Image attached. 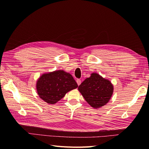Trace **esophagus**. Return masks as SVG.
Returning a JSON list of instances; mask_svg holds the SVG:
<instances>
[{"label":"esophagus","mask_w":149,"mask_h":149,"mask_svg":"<svg viewBox=\"0 0 149 149\" xmlns=\"http://www.w3.org/2000/svg\"><path fill=\"white\" fill-rule=\"evenodd\" d=\"M76 81H77V84L79 85H79L81 84V80H80V79H77Z\"/></svg>","instance_id":"34e87169"}]
</instances>
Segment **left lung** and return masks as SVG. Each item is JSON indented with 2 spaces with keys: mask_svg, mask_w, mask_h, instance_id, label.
I'll list each match as a JSON object with an SVG mask.
<instances>
[{
  "mask_svg": "<svg viewBox=\"0 0 149 149\" xmlns=\"http://www.w3.org/2000/svg\"><path fill=\"white\" fill-rule=\"evenodd\" d=\"M79 91L93 108L105 105L111 98L113 87L111 83L96 73L85 79L79 86Z\"/></svg>",
  "mask_w": 149,
  "mask_h": 149,
  "instance_id": "left-lung-1",
  "label": "left lung"
}]
</instances>
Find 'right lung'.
I'll list each match as a JSON object with an SVG mask.
<instances>
[{"instance_id": "obj_1", "label": "right lung", "mask_w": 149, "mask_h": 149, "mask_svg": "<svg viewBox=\"0 0 149 149\" xmlns=\"http://www.w3.org/2000/svg\"><path fill=\"white\" fill-rule=\"evenodd\" d=\"M36 87L39 97L47 103L54 104L78 85L71 75L60 70L43 74L38 80Z\"/></svg>"}]
</instances>
